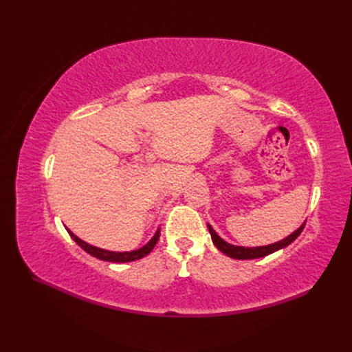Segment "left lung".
Here are the masks:
<instances>
[{"instance_id":"1","label":"left lung","mask_w":352,"mask_h":352,"mask_svg":"<svg viewBox=\"0 0 352 352\" xmlns=\"http://www.w3.org/2000/svg\"><path fill=\"white\" fill-rule=\"evenodd\" d=\"M304 226H305V223H302L300 228H298L295 232H292L289 236H286L285 239L278 241V242H274V243L263 245V247H239V245H232V243L226 242L225 239H221L216 233V230L211 228V225H207L208 232H210V235H211V241L219 248V251H221L223 254H226L228 257L236 258V260L260 258V257H265V255H269L272 252L279 251V250L287 247V245H291L298 236H300Z\"/></svg>"}]
</instances>
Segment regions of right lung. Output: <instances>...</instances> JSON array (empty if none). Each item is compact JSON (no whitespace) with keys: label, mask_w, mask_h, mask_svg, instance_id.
<instances>
[{"label":"right lung","mask_w":352,"mask_h":352,"mask_svg":"<svg viewBox=\"0 0 352 352\" xmlns=\"http://www.w3.org/2000/svg\"><path fill=\"white\" fill-rule=\"evenodd\" d=\"M69 235L72 236V239L76 242L79 247L87 251L88 254H91L92 257H97L102 261H111V263H129V261H135V260H140L142 257H145V255L150 254L153 251V248L155 247V243L160 238V229H157V232L154 233V236L148 241L144 247L138 248V250H133V251H124V252H117V251H109V250H102V248H98V247H94V245H89L88 242L82 241L80 238H78L74 233L67 229Z\"/></svg>","instance_id":"1"}]
</instances>
